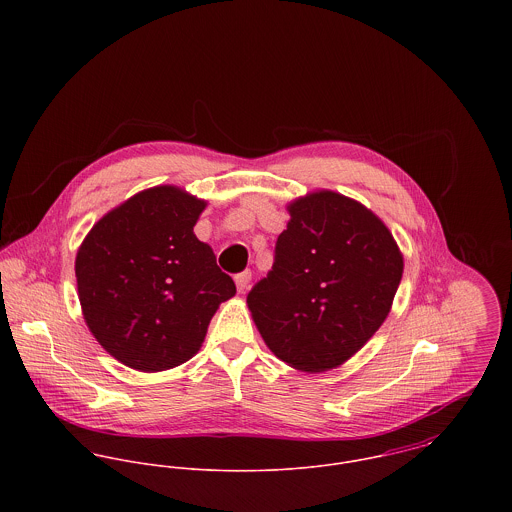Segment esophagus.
<instances>
[{"instance_id": "1", "label": "esophagus", "mask_w": 512, "mask_h": 512, "mask_svg": "<svg viewBox=\"0 0 512 512\" xmlns=\"http://www.w3.org/2000/svg\"><path fill=\"white\" fill-rule=\"evenodd\" d=\"M250 280H252V272H250V270H244V272L236 274L234 282H236V288H238V292H246V290H248V286H250Z\"/></svg>"}]
</instances>
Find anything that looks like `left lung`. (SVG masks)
Instances as JSON below:
<instances>
[{
  "label": "left lung",
  "instance_id": "obj_1",
  "mask_svg": "<svg viewBox=\"0 0 512 512\" xmlns=\"http://www.w3.org/2000/svg\"><path fill=\"white\" fill-rule=\"evenodd\" d=\"M276 260L246 303L268 349L301 372L347 363L390 313L404 256L363 203L313 191L288 203Z\"/></svg>",
  "mask_w": 512,
  "mask_h": 512
}]
</instances>
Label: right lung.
<instances>
[{
	"label": "right lung",
	"instance_id": "1",
	"mask_svg": "<svg viewBox=\"0 0 512 512\" xmlns=\"http://www.w3.org/2000/svg\"><path fill=\"white\" fill-rule=\"evenodd\" d=\"M207 201L175 185L136 193L82 240L76 288L84 321L122 365L161 372L193 359L220 303L236 293L193 226Z\"/></svg>",
	"mask_w": 512,
	"mask_h": 512
}]
</instances>
